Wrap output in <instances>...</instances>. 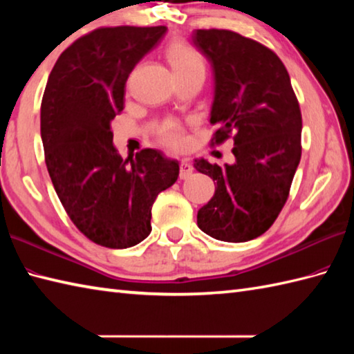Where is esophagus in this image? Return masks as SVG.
<instances>
[{"label": "esophagus", "instance_id": "1", "mask_svg": "<svg viewBox=\"0 0 354 354\" xmlns=\"http://www.w3.org/2000/svg\"><path fill=\"white\" fill-rule=\"evenodd\" d=\"M193 173V165L189 162V160L181 161V179H187Z\"/></svg>", "mask_w": 354, "mask_h": 354}]
</instances>
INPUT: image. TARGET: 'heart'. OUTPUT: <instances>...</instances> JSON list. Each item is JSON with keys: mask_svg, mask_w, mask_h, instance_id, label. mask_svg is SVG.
Returning <instances> with one entry per match:
<instances>
[{"mask_svg": "<svg viewBox=\"0 0 354 354\" xmlns=\"http://www.w3.org/2000/svg\"><path fill=\"white\" fill-rule=\"evenodd\" d=\"M167 59L175 74L189 73L193 70H204V61L192 45L176 41L169 45ZM161 140L171 147H178L184 142L183 129L178 124H167L161 131Z\"/></svg>", "mask_w": 354, "mask_h": 354, "instance_id": "heart-1", "label": "heart"}]
</instances>
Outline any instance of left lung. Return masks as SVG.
I'll return each mask as SVG.
<instances>
[{"label":"left lung","instance_id":"8db88e82","mask_svg":"<svg viewBox=\"0 0 354 354\" xmlns=\"http://www.w3.org/2000/svg\"><path fill=\"white\" fill-rule=\"evenodd\" d=\"M192 42L212 64L213 145L234 132L236 161L194 169L216 184L198 227L222 242L261 236L280 214L301 160V111L289 73L272 50L231 30H194Z\"/></svg>","mask_w":354,"mask_h":354}]
</instances>
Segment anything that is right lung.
Masks as SVG:
<instances>
[{"label":"right lung","mask_w":354,"mask_h":354,"mask_svg":"<svg viewBox=\"0 0 354 354\" xmlns=\"http://www.w3.org/2000/svg\"><path fill=\"white\" fill-rule=\"evenodd\" d=\"M167 27H103L73 42L53 66L41 104V138L66 214L94 243L123 250L152 231L158 194L179 162L142 149L123 160L111 122L124 108L126 80Z\"/></svg>","instance_id":"right-lung-1"}]
</instances>
